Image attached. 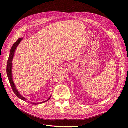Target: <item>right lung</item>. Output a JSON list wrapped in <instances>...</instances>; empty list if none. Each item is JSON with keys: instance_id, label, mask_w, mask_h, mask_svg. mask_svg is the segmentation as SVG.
<instances>
[{"instance_id": "1", "label": "right lung", "mask_w": 128, "mask_h": 128, "mask_svg": "<svg viewBox=\"0 0 128 128\" xmlns=\"http://www.w3.org/2000/svg\"><path fill=\"white\" fill-rule=\"evenodd\" d=\"M22 40V38H18V40L15 42V43L13 44L12 47V48L10 49V54L8 59V61H7L6 71H7V77H8L10 83V84L12 88L13 92H14V94H16V96H17L19 98H20L21 99L24 100V101H26V99L25 98H24V96H22L20 94H19V92L17 91L16 88H15V85L14 84L13 81L12 74V60H13V58L14 57V52H15V50H16V48H17V46H18V45L19 44V43H20ZM50 98H51V96H50ZM50 98L48 100H49L50 99ZM48 100H47V101H48ZM47 101L42 102H40V103H34V102H30V103L32 104H42V103L46 102Z\"/></svg>"}]
</instances>
